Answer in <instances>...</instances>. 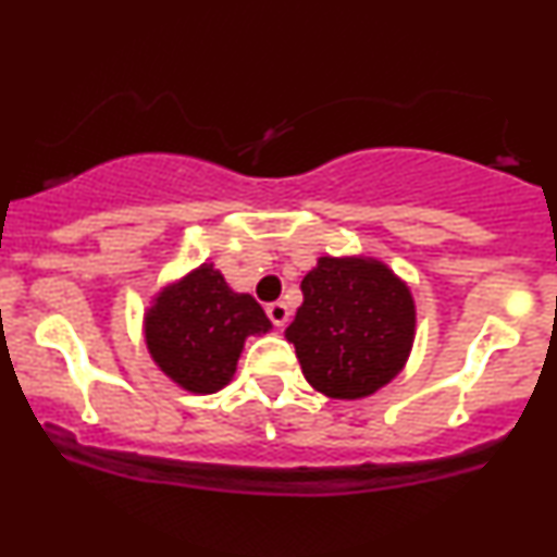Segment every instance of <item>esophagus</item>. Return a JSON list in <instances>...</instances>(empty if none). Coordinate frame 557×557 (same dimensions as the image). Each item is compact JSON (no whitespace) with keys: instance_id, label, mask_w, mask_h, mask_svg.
Wrapping results in <instances>:
<instances>
[{"instance_id":"34e87169","label":"esophagus","mask_w":557,"mask_h":557,"mask_svg":"<svg viewBox=\"0 0 557 557\" xmlns=\"http://www.w3.org/2000/svg\"><path fill=\"white\" fill-rule=\"evenodd\" d=\"M267 317L272 319L274 327H283V324L287 322V317H290L285 300H272V304H267Z\"/></svg>"}]
</instances>
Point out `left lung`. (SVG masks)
Wrapping results in <instances>:
<instances>
[{
  "mask_svg": "<svg viewBox=\"0 0 557 557\" xmlns=\"http://www.w3.org/2000/svg\"><path fill=\"white\" fill-rule=\"evenodd\" d=\"M304 306L285 337L311 387L367 398L400 372L417 311L408 287L372 259L322 257L300 283Z\"/></svg>",
  "mask_w": 557,
  "mask_h": 557,
  "instance_id": "obj_1",
  "label": "left lung"
}]
</instances>
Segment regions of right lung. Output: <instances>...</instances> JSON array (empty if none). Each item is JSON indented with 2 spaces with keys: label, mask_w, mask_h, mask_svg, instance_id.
Here are the masks:
<instances>
[{
  "label": "right lung",
  "mask_w": 557,
  "mask_h": 557,
  "mask_svg": "<svg viewBox=\"0 0 557 557\" xmlns=\"http://www.w3.org/2000/svg\"><path fill=\"white\" fill-rule=\"evenodd\" d=\"M272 327L248 293H233L203 264L159 293L146 314V345L164 374L190 393H216L233 380L243 341Z\"/></svg>",
  "instance_id": "add662e5"
}]
</instances>
